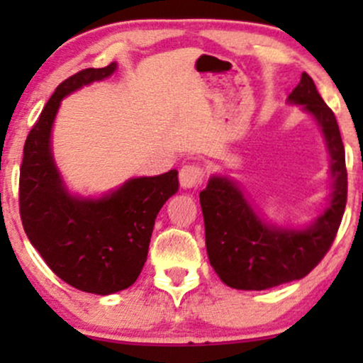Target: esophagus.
<instances>
[{"instance_id":"1","label":"esophagus","mask_w":363,"mask_h":363,"mask_svg":"<svg viewBox=\"0 0 363 363\" xmlns=\"http://www.w3.org/2000/svg\"><path fill=\"white\" fill-rule=\"evenodd\" d=\"M179 181L182 187H198L205 182V169L199 164H187L179 170Z\"/></svg>"}]
</instances>
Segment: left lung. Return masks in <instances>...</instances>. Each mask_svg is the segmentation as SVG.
Listing matches in <instances>:
<instances>
[{"mask_svg":"<svg viewBox=\"0 0 363 363\" xmlns=\"http://www.w3.org/2000/svg\"><path fill=\"white\" fill-rule=\"evenodd\" d=\"M289 102L303 106L323 128L335 179L331 201L306 230H290L262 222L235 182L211 177L206 189L199 193L206 251L220 280L232 289L266 290L301 280L326 256L343 218L348 181L345 147L335 114L307 73H302Z\"/></svg>","mask_w":363,"mask_h":363,"instance_id":"1","label":"left lung"}]
</instances>
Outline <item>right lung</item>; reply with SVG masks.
Listing matches in <instances>:
<instances>
[{
    "label": "right lung",
    "instance_id": "obj_1",
    "mask_svg": "<svg viewBox=\"0 0 363 363\" xmlns=\"http://www.w3.org/2000/svg\"><path fill=\"white\" fill-rule=\"evenodd\" d=\"M116 72L86 68L60 83L25 140L20 167V218L28 240L62 281L89 294L109 295L131 286L147 261L155 218L177 193V170L129 179L101 199L66 193L51 153L57 107L72 91Z\"/></svg>",
    "mask_w": 363,
    "mask_h": 363
}]
</instances>
